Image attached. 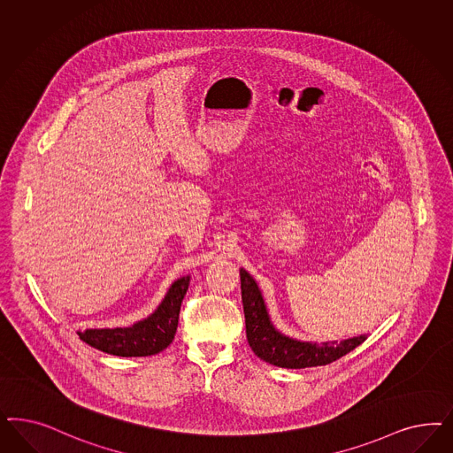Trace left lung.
<instances>
[{
    "label": "left lung",
    "instance_id": "1",
    "mask_svg": "<svg viewBox=\"0 0 453 453\" xmlns=\"http://www.w3.org/2000/svg\"><path fill=\"white\" fill-rule=\"evenodd\" d=\"M242 300L247 325V340L251 350L263 362L281 368H308L328 365L364 343L368 335H357L332 342H302L281 334L270 319L262 290L245 268H240Z\"/></svg>",
    "mask_w": 453,
    "mask_h": 453
}]
</instances>
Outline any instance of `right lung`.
<instances>
[{"label": "right lung", "mask_w": 453, "mask_h": 453, "mask_svg": "<svg viewBox=\"0 0 453 453\" xmlns=\"http://www.w3.org/2000/svg\"><path fill=\"white\" fill-rule=\"evenodd\" d=\"M190 285V275L180 277L172 283L157 310L143 320L130 326L117 328H87L76 332L80 340L96 350L117 357H150L165 350L175 338L178 315L185 293Z\"/></svg>", "instance_id": "add662e5"}]
</instances>
